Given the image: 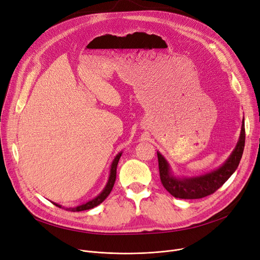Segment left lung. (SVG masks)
<instances>
[{"label": "left lung", "instance_id": "8db88e82", "mask_svg": "<svg viewBox=\"0 0 260 260\" xmlns=\"http://www.w3.org/2000/svg\"><path fill=\"white\" fill-rule=\"evenodd\" d=\"M245 141L244 120L242 122L239 141L235 149L225 161L224 165L218 170L209 174L193 178H176L171 175L169 163L160 153H157L159 163V174L162 185L168 192L179 199H200L212 195L230 178L240 162Z\"/></svg>", "mask_w": 260, "mask_h": 260}]
</instances>
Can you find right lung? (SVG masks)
Listing matches in <instances>:
<instances>
[{"mask_svg":"<svg viewBox=\"0 0 260 260\" xmlns=\"http://www.w3.org/2000/svg\"><path fill=\"white\" fill-rule=\"evenodd\" d=\"M121 155H122V153L118 154V155L116 156V158L114 159V161H113V163H112L111 174H109L108 182H107L105 188L103 189V192H102L99 196H97L94 199H92V200H90V201H88V202H86V203H84V204H82V206H79V207H76V208H67V209H65V210L72 211V212H80V211H85V210L92 209V208H94V207L99 206L100 203H102V202L105 200V198L109 195V193L112 192L113 186H114V184H115L116 176H117V166H118V162H119V159H120ZM52 203H53V202H52ZM53 204H54V206L59 207V208H62V207L60 206V204H57V203H53Z\"/></svg>","mask_w":260,"mask_h":260,"instance_id":"1","label":"right lung"}]
</instances>
